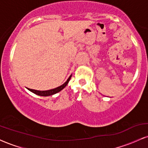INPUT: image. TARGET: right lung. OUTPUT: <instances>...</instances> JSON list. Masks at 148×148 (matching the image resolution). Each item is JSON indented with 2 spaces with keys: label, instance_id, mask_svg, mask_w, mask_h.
Masks as SVG:
<instances>
[{
  "label": "right lung",
  "instance_id": "right-lung-1",
  "mask_svg": "<svg viewBox=\"0 0 148 148\" xmlns=\"http://www.w3.org/2000/svg\"><path fill=\"white\" fill-rule=\"evenodd\" d=\"M71 77H72V75H70V76L68 78V79L67 80L64 84H63L62 86H59V87H57L56 88H53V89L51 90H44V91H40V90H33V89H30V88H27L28 90H30L32 92L35 93V94L37 95L40 96H44V97H47V96H50V95H53L54 94H56V93L62 90L64 88H65V86H67V84L69 83V80H70Z\"/></svg>",
  "mask_w": 148,
  "mask_h": 148
}]
</instances>
